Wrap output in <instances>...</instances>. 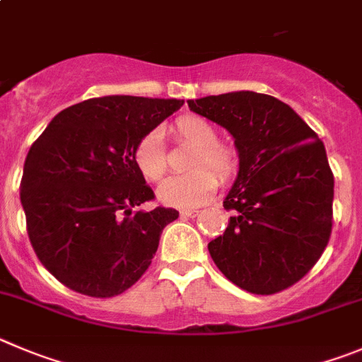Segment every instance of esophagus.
Instances as JSON below:
<instances>
[{
    "mask_svg": "<svg viewBox=\"0 0 362 362\" xmlns=\"http://www.w3.org/2000/svg\"><path fill=\"white\" fill-rule=\"evenodd\" d=\"M199 214L197 208H188V210H181V217H195Z\"/></svg>",
    "mask_w": 362,
    "mask_h": 362,
    "instance_id": "34e87169",
    "label": "esophagus"
}]
</instances>
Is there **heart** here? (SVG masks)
<instances>
[{"mask_svg": "<svg viewBox=\"0 0 362 362\" xmlns=\"http://www.w3.org/2000/svg\"><path fill=\"white\" fill-rule=\"evenodd\" d=\"M174 131L179 140L197 147L190 161V168H194V172L165 179L158 188V199L167 206L188 210V208L201 206L215 194L218 187L216 175L228 177L233 170L235 159L230 148L217 144V132L214 125L201 116H179L174 122ZM132 161L138 172L151 183L163 177L167 156L159 131L145 132L136 141L132 148ZM204 166L209 168L204 169Z\"/></svg>", "mask_w": 362, "mask_h": 362, "instance_id": "b5f03b06", "label": "heart"}]
</instances>
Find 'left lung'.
I'll return each mask as SVG.
<instances>
[{
    "label": "left lung",
    "instance_id": "1",
    "mask_svg": "<svg viewBox=\"0 0 362 362\" xmlns=\"http://www.w3.org/2000/svg\"><path fill=\"white\" fill-rule=\"evenodd\" d=\"M226 129L238 174L226 231L208 244L221 273L253 294L287 289L314 267L332 233L334 174L323 141L271 95L235 91L188 100Z\"/></svg>",
    "mask_w": 362,
    "mask_h": 362
}]
</instances>
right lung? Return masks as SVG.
I'll return each instance as SVG.
<instances>
[{"instance_id":"add662e5","label":"right lung","mask_w":362,"mask_h":362,"mask_svg":"<svg viewBox=\"0 0 362 362\" xmlns=\"http://www.w3.org/2000/svg\"><path fill=\"white\" fill-rule=\"evenodd\" d=\"M181 105L175 98H89L59 112L30 147L19 194L26 231L41 264L71 291L112 298L148 269L179 211H132L154 199L132 148Z\"/></svg>"}]
</instances>
